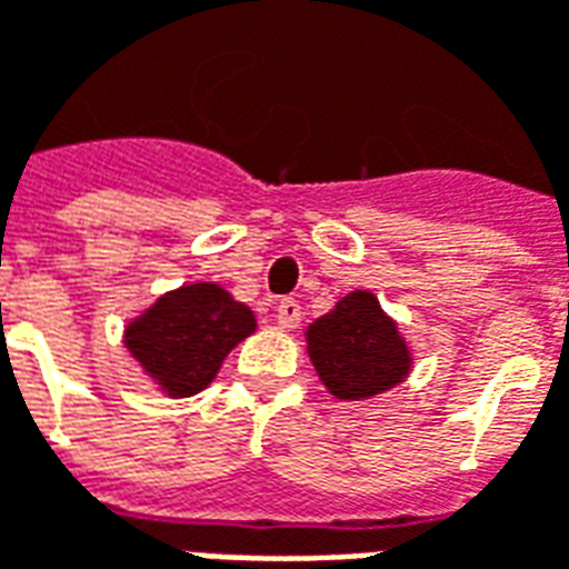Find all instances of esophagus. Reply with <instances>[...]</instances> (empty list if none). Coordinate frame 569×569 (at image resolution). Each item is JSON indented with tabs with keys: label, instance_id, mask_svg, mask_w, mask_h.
<instances>
[{
	"label": "esophagus",
	"instance_id": "1",
	"mask_svg": "<svg viewBox=\"0 0 569 569\" xmlns=\"http://www.w3.org/2000/svg\"><path fill=\"white\" fill-rule=\"evenodd\" d=\"M277 322H280V328H286V331L301 322V305H298L296 298H283V301L277 305Z\"/></svg>",
	"mask_w": 569,
	"mask_h": 569
}]
</instances>
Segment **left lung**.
<instances>
[{
  "mask_svg": "<svg viewBox=\"0 0 569 569\" xmlns=\"http://www.w3.org/2000/svg\"><path fill=\"white\" fill-rule=\"evenodd\" d=\"M307 352L319 380L340 401H361L398 386L410 370V349L370 292H349L307 328Z\"/></svg>",
  "mask_w": 569,
  "mask_h": 569,
  "instance_id": "8db88e82",
  "label": "left lung"
}]
</instances>
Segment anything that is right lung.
Returning <instances> with one entry per match:
<instances>
[{"instance_id":"obj_1","label":"right lung","mask_w":569,"mask_h":569,"mask_svg":"<svg viewBox=\"0 0 569 569\" xmlns=\"http://www.w3.org/2000/svg\"><path fill=\"white\" fill-rule=\"evenodd\" d=\"M256 331V317L213 283L183 286L126 328V347L168 395H196L222 359Z\"/></svg>"}]
</instances>
